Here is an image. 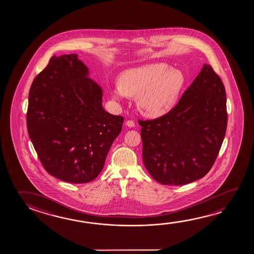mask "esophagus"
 Instances as JSON below:
<instances>
[{"mask_svg":"<svg viewBox=\"0 0 254 254\" xmlns=\"http://www.w3.org/2000/svg\"><path fill=\"white\" fill-rule=\"evenodd\" d=\"M126 125L128 127H134V122L132 121H127L126 122Z\"/></svg>","mask_w":254,"mask_h":254,"instance_id":"obj_1","label":"esophagus"}]
</instances>
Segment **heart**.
Listing matches in <instances>:
<instances>
[{
  "label": "heart",
  "instance_id": "obj_1",
  "mask_svg": "<svg viewBox=\"0 0 254 254\" xmlns=\"http://www.w3.org/2000/svg\"><path fill=\"white\" fill-rule=\"evenodd\" d=\"M120 84L110 88L113 99L123 101L136 96L141 113L159 118L175 107L185 86V75L167 63H150L122 71Z\"/></svg>",
  "mask_w": 254,
  "mask_h": 254
}]
</instances>
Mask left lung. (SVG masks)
Listing matches in <instances>:
<instances>
[{
  "label": "left lung",
  "instance_id": "1",
  "mask_svg": "<svg viewBox=\"0 0 254 254\" xmlns=\"http://www.w3.org/2000/svg\"><path fill=\"white\" fill-rule=\"evenodd\" d=\"M224 85L204 64L179 103L166 115L139 121L142 160L164 185H184L212 168L224 140L228 114Z\"/></svg>",
  "mask_w": 254,
  "mask_h": 254
}]
</instances>
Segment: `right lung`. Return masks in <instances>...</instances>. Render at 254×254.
Returning <instances> with one entry per match:
<instances>
[{
	"label": "right lung",
	"mask_w": 254,
	"mask_h": 254,
	"mask_svg": "<svg viewBox=\"0 0 254 254\" xmlns=\"http://www.w3.org/2000/svg\"><path fill=\"white\" fill-rule=\"evenodd\" d=\"M89 74L78 55L53 56L30 88V139L47 172L66 183L96 179L124 121L104 111Z\"/></svg>",
	"instance_id": "add662e5"
}]
</instances>
